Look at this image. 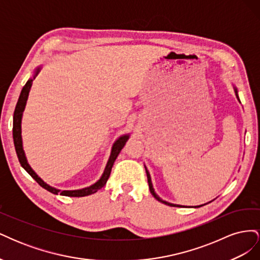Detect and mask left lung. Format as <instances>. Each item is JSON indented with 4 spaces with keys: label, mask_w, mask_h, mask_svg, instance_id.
Instances as JSON below:
<instances>
[{
    "label": "left lung",
    "mask_w": 260,
    "mask_h": 260,
    "mask_svg": "<svg viewBox=\"0 0 260 260\" xmlns=\"http://www.w3.org/2000/svg\"><path fill=\"white\" fill-rule=\"evenodd\" d=\"M235 93H237V98L239 99V96H238V92H237V90H235ZM145 170H146V176H147V182H148V187H149V191H151V193H152V195L154 196V198L158 201V202H160V203H162V204H166V205H168V206H175V207H180V205H174V204H170V203H168V202H165V201H162L158 195H157L156 193H155V191H154V188H153V184H152V181H151V176H149V172L147 171V169L145 168ZM182 207V206H181ZM196 207H200V206H196Z\"/></svg>",
    "instance_id": "obj_1"
}]
</instances>
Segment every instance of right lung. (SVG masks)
I'll return each instance as SVG.
<instances>
[{
  "instance_id": "obj_1",
  "label": "right lung",
  "mask_w": 260,
  "mask_h": 260,
  "mask_svg": "<svg viewBox=\"0 0 260 260\" xmlns=\"http://www.w3.org/2000/svg\"><path fill=\"white\" fill-rule=\"evenodd\" d=\"M39 73V69L37 70V74ZM31 85H32V79H30L27 81V83L23 85V88L20 92V95L17 102V105L15 107V112H14V120H13V138H14V144H15V149H16V153H17V157H18V160L21 165V167L25 169L28 174L32 177L37 182L40 184L43 188L45 190H48L49 192L53 193V194H60V195H64V196H70V198H82V196H86V195H90L98 192L100 188L103 187L107 180L109 178V175H111V171L113 168V165L117 158V156L119 155L120 151L122 149V147L124 146L125 142H127V140L129 139L128 136H123L121 138L118 139L112 149V154L111 157H109V160L107 162V166L105 168V171L102 178L98 181L95 184H93L89 187H85L82 188V190H75V191H59L56 190V188H54L50 185L46 184L44 181L39 178L38 175L36 172L31 169V167L29 166V164L27 162L26 159V156L25 153H23V149H22V142H21V116H22V112L23 109H25V105H26V101L28 99V94H29V90L31 88Z\"/></svg>"
}]
</instances>
